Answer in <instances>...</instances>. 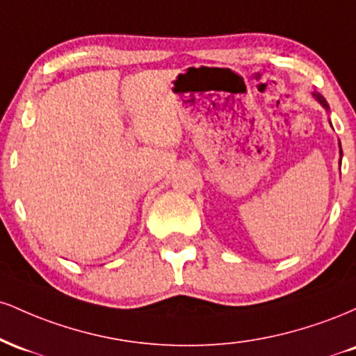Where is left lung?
Wrapping results in <instances>:
<instances>
[{
  "label": "left lung",
  "mask_w": 356,
  "mask_h": 356,
  "mask_svg": "<svg viewBox=\"0 0 356 356\" xmlns=\"http://www.w3.org/2000/svg\"><path fill=\"white\" fill-rule=\"evenodd\" d=\"M313 97H314V99H316L318 102H320V104L323 105V107H325L326 110H328V104H326V100L323 99V97L320 95V93H313ZM340 155H343V154H341V145H340Z\"/></svg>",
  "instance_id": "left-lung-1"
}]
</instances>
